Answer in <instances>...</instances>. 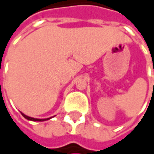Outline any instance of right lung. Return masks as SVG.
<instances>
[{
	"mask_svg": "<svg viewBox=\"0 0 154 154\" xmlns=\"http://www.w3.org/2000/svg\"><path fill=\"white\" fill-rule=\"evenodd\" d=\"M22 115L28 120H32V122H45V120H47V119H50L51 118H48V119H35V118H32V117H29V116H26L25 114L22 113Z\"/></svg>",
	"mask_w": 154,
	"mask_h": 154,
	"instance_id": "add662e5",
	"label": "right lung"
}]
</instances>
